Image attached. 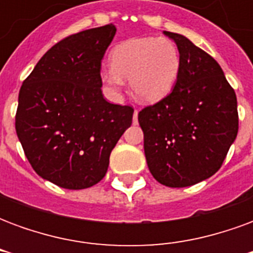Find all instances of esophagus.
<instances>
[{"label": "esophagus", "instance_id": "obj_1", "mask_svg": "<svg viewBox=\"0 0 253 253\" xmlns=\"http://www.w3.org/2000/svg\"><path fill=\"white\" fill-rule=\"evenodd\" d=\"M132 123H134V125H137L138 123V111L137 110L134 111V115H132Z\"/></svg>", "mask_w": 253, "mask_h": 253}]
</instances>
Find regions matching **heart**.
Segmentation results:
<instances>
[{"label":"heart","instance_id":"obj_1","mask_svg":"<svg viewBox=\"0 0 253 253\" xmlns=\"http://www.w3.org/2000/svg\"><path fill=\"white\" fill-rule=\"evenodd\" d=\"M112 66L101 70V80L118 93L128 78L131 93L141 101L164 99L180 73V52L167 38H138L118 44L111 54Z\"/></svg>","mask_w":253,"mask_h":253}]
</instances>
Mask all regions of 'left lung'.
<instances>
[{
    "label": "left lung",
    "mask_w": 253,
    "mask_h": 253,
    "mask_svg": "<svg viewBox=\"0 0 253 253\" xmlns=\"http://www.w3.org/2000/svg\"><path fill=\"white\" fill-rule=\"evenodd\" d=\"M180 52V73L168 96L138 114L149 170L181 188L217 172L239 131L234 89L221 66L186 36L165 31Z\"/></svg>",
    "instance_id": "obj_1"
}]
</instances>
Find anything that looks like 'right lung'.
Here are the masks:
<instances>
[{
  "label": "right lung",
  "instance_id": "obj_1",
  "mask_svg": "<svg viewBox=\"0 0 253 253\" xmlns=\"http://www.w3.org/2000/svg\"><path fill=\"white\" fill-rule=\"evenodd\" d=\"M115 34L108 24L58 42L20 89L16 132L25 157L38 175L62 188L97 184L131 126L132 107L111 104L101 93V59Z\"/></svg>",
  "mask_w": 253,
  "mask_h": 253
}]
</instances>
